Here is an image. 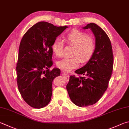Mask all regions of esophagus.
<instances>
[{"label": "esophagus", "instance_id": "obj_1", "mask_svg": "<svg viewBox=\"0 0 129 129\" xmlns=\"http://www.w3.org/2000/svg\"><path fill=\"white\" fill-rule=\"evenodd\" d=\"M62 76H64V78H65V79H66L67 81H68L69 79V76L68 74H67L66 73H65L63 72L62 73Z\"/></svg>", "mask_w": 129, "mask_h": 129}]
</instances>
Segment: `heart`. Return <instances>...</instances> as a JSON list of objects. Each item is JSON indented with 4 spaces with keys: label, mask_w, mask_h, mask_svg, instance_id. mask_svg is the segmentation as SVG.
I'll list each match as a JSON object with an SVG mask.
<instances>
[{
    "label": "heart",
    "mask_w": 129,
    "mask_h": 129,
    "mask_svg": "<svg viewBox=\"0 0 129 129\" xmlns=\"http://www.w3.org/2000/svg\"><path fill=\"white\" fill-rule=\"evenodd\" d=\"M68 44L74 46L71 57H65L58 61L57 67L65 72H69L79 66L81 59L83 62L88 60L92 56L95 49V42L92 37L85 32L73 30L64 38ZM53 52L58 56L63 53L64 44L61 39L57 38L53 41L52 46Z\"/></svg>",
    "instance_id": "1"
}]
</instances>
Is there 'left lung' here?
I'll return each instance as SVG.
<instances>
[{"mask_svg": "<svg viewBox=\"0 0 129 129\" xmlns=\"http://www.w3.org/2000/svg\"><path fill=\"white\" fill-rule=\"evenodd\" d=\"M83 29H90L95 38V49L85 65L75 72L83 77L70 76L67 90L72 102L80 107L96 103L107 90L113 66L111 42L101 27L90 23Z\"/></svg>", "mask_w": 129, "mask_h": 129, "instance_id": "1", "label": "left lung"}]
</instances>
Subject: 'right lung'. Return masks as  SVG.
Listing matches in <instances>:
<instances>
[{"mask_svg":"<svg viewBox=\"0 0 129 129\" xmlns=\"http://www.w3.org/2000/svg\"><path fill=\"white\" fill-rule=\"evenodd\" d=\"M68 27L39 22L20 42L16 67L18 88L25 102L34 108H43L51 101L52 82L60 75L59 69H48L53 64L52 43Z\"/></svg>","mask_w":129,"mask_h":129,"instance_id":"obj_1","label":"right lung"}]
</instances>
